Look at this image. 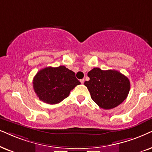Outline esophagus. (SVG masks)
<instances>
[{"instance_id": "esophagus-1", "label": "esophagus", "mask_w": 152, "mask_h": 152, "mask_svg": "<svg viewBox=\"0 0 152 152\" xmlns=\"http://www.w3.org/2000/svg\"><path fill=\"white\" fill-rule=\"evenodd\" d=\"M80 83H81L82 84H83L84 82H85V80H84V79H81V80H80Z\"/></svg>"}]
</instances>
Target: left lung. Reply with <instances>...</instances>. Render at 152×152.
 Returning a JSON list of instances; mask_svg holds the SVG:
<instances>
[{"label": "left lung", "mask_w": 152, "mask_h": 152, "mask_svg": "<svg viewBox=\"0 0 152 152\" xmlns=\"http://www.w3.org/2000/svg\"><path fill=\"white\" fill-rule=\"evenodd\" d=\"M90 80L84 83L92 99L105 110L114 108L128 96L130 81L116 70H102L94 68L88 74Z\"/></svg>", "instance_id": "left-lung-1"}]
</instances>
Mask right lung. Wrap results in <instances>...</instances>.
<instances>
[{
	"mask_svg": "<svg viewBox=\"0 0 152 152\" xmlns=\"http://www.w3.org/2000/svg\"><path fill=\"white\" fill-rule=\"evenodd\" d=\"M32 83L39 99L48 104H59L80 84L75 73L64 66L42 69L35 75Z\"/></svg>",
	"mask_w": 152,
	"mask_h": 152,
	"instance_id": "right-lung-1",
	"label": "right lung"
}]
</instances>
